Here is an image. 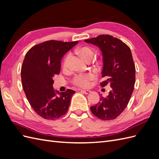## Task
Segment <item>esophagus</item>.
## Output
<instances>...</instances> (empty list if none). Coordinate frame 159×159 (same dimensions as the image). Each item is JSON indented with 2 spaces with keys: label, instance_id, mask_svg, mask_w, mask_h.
Instances as JSON below:
<instances>
[{
  "label": "esophagus",
  "instance_id": "obj_1",
  "mask_svg": "<svg viewBox=\"0 0 159 159\" xmlns=\"http://www.w3.org/2000/svg\"><path fill=\"white\" fill-rule=\"evenodd\" d=\"M81 92L85 93V94H88L91 92V91L89 90H84V89H81Z\"/></svg>",
  "mask_w": 159,
  "mask_h": 159
}]
</instances>
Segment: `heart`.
<instances>
[{
	"label": "heart",
	"instance_id": "b5f03b06",
	"mask_svg": "<svg viewBox=\"0 0 159 159\" xmlns=\"http://www.w3.org/2000/svg\"><path fill=\"white\" fill-rule=\"evenodd\" d=\"M76 52L78 53V54H80V56L85 61H88L91 59H93L94 56V52L93 50L89 47L81 48L77 50ZM70 57V55L67 56L64 61L63 66L64 68H66V67L68 66ZM94 78V75L91 73L85 74H79L75 75L74 78L73 84L77 86H79V87L86 88L88 87L90 84V81L91 80H93Z\"/></svg>",
	"mask_w": 159,
	"mask_h": 159
}]
</instances>
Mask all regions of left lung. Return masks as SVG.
<instances>
[{"mask_svg": "<svg viewBox=\"0 0 159 159\" xmlns=\"http://www.w3.org/2000/svg\"><path fill=\"white\" fill-rule=\"evenodd\" d=\"M98 46L103 55V66L101 82L105 87L109 84L111 90L106 98L90 107L91 111L100 119L113 120L126 108L135 83V66L130 48L117 38L108 34L84 40Z\"/></svg>", "mask_w": 159, "mask_h": 159, "instance_id": "left-lung-1", "label": "left lung"}]
</instances>
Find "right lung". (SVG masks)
<instances>
[{"instance_id": "right-lung-1", "label": "right lung", "mask_w": 159, "mask_h": 159, "mask_svg": "<svg viewBox=\"0 0 159 159\" xmlns=\"http://www.w3.org/2000/svg\"><path fill=\"white\" fill-rule=\"evenodd\" d=\"M78 41H46L34 46L26 54L21 68L22 88L34 111L48 120H55L68 111L75 91L59 93L53 78L60 72L62 57Z\"/></svg>"}]
</instances>
